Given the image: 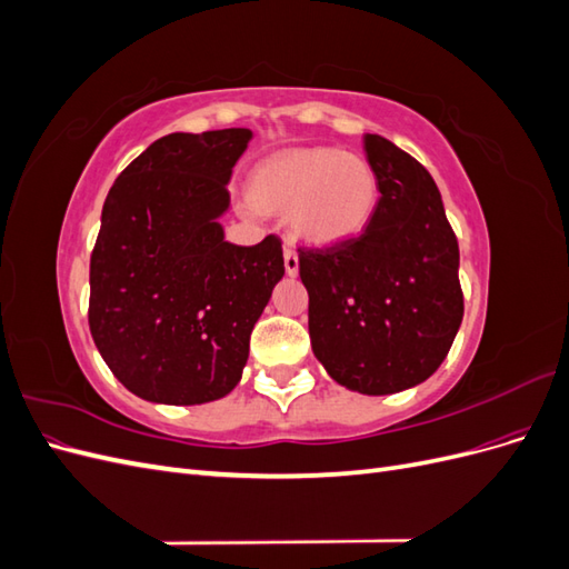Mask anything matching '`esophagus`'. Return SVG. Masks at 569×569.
Masks as SVG:
<instances>
[{"instance_id": "1", "label": "esophagus", "mask_w": 569, "mask_h": 569, "mask_svg": "<svg viewBox=\"0 0 569 569\" xmlns=\"http://www.w3.org/2000/svg\"><path fill=\"white\" fill-rule=\"evenodd\" d=\"M284 270L289 278H295V274L299 272V256L289 244H284Z\"/></svg>"}]
</instances>
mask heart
Returning a JSON list of instances; mask_svg holds the SVG:
<instances>
[{
  "label": "heart",
  "instance_id": "1",
  "mask_svg": "<svg viewBox=\"0 0 569 569\" xmlns=\"http://www.w3.org/2000/svg\"><path fill=\"white\" fill-rule=\"evenodd\" d=\"M249 211L287 213L289 230L313 247L349 242L363 232L377 209L372 166L330 147L272 153L253 168Z\"/></svg>",
  "mask_w": 569,
  "mask_h": 569
}]
</instances>
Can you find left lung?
Returning <instances> with one entry per match:
<instances>
[{
	"mask_svg": "<svg viewBox=\"0 0 569 569\" xmlns=\"http://www.w3.org/2000/svg\"><path fill=\"white\" fill-rule=\"evenodd\" d=\"M380 203L366 232L301 251L308 332L341 387L368 396L418 387L443 363L462 322L460 253L439 187L380 134H366Z\"/></svg>",
	"mask_w": 569,
	"mask_h": 569,
	"instance_id": "8db88e82",
	"label": "left lung"
}]
</instances>
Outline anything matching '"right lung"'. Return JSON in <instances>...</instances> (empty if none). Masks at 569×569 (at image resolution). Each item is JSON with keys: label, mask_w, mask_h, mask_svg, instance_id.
<instances>
[{"label": "right lung", "mask_w": 569, "mask_h": 569, "mask_svg": "<svg viewBox=\"0 0 569 569\" xmlns=\"http://www.w3.org/2000/svg\"><path fill=\"white\" fill-rule=\"evenodd\" d=\"M249 128L173 132L118 176L90 261V330L116 380L197 406L242 380L249 337L282 280V242H226L228 182Z\"/></svg>", "instance_id": "obj_1"}]
</instances>
